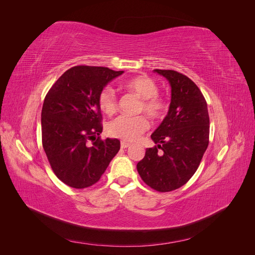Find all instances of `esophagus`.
<instances>
[{
    "label": "esophagus",
    "mask_w": 255,
    "mask_h": 255,
    "mask_svg": "<svg viewBox=\"0 0 255 255\" xmlns=\"http://www.w3.org/2000/svg\"><path fill=\"white\" fill-rule=\"evenodd\" d=\"M129 146V143L128 142H126V141H121V148L122 149H127Z\"/></svg>",
    "instance_id": "1"
}]
</instances>
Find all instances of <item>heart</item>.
<instances>
[{"instance_id":"obj_1","label":"heart","mask_w":255,"mask_h":255,"mask_svg":"<svg viewBox=\"0 0 255 255\" xmlns=\"http://www.w3.org/2000/svg\"><path fill=\"white\" fill-rule=\"evenodd\" d=\"M128 90L134 92L142 101L140 112H143L152 119H159L167 111V104L158 94V86L155 81L146 75H139L123 83ZM99 106L106 115H113L117 111V97L110 87L104 88L99 96ZM149 128V122L143 116L128 117L120 116L107 126V134L126 141H134Z\"/></svg>"}]
</instances>
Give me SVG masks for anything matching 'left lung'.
Instances as JSON below:
<instances>
[{"label": "left lung", "instance_id": "left-lung-1", "mask_svg": "<svg viewBox=\"0 0 255 255\" xmlns=\"http://www.w3.org/2000/svg\"><path fill=\"white\" fill-rule=\"evenodd\" d=\"M171 87L168 114L151 135L156 143L145 150L137 164L142 181L167 192L180 188L195 174L208 145L210 117L207 104L197 85L173 70H154Z\"/></svg>", "mask_w": 255, "mask_h": 255}]
</instances>
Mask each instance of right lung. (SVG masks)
<instances>
[{
    "instance_id": "obj_1",
    "label": "right lung",
    "mask_w": 255,
    "mask_h": 255,
    "mask_svg": "<svg viewBox=\"0 0 255 255\" xmlns=\"http://www.w3.org/2000/svg\"><path fill=\"white\" fill-rule=\"evenodd\" d=\"M122 73L104 67H72L45 96L43 150L54 173L68 186L82 189L96 184L120 149L117 138L102 140L97 136L103 129L100 92Z\"/></svg>"
}]
</instances>
